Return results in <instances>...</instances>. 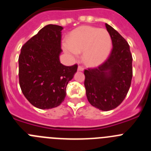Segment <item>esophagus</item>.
<instances>
[{
  "mask_svg": "<svg viewBox=\"0 0 151 151\" xmlns=\"http://www.w3.org/2000/svg\"><path fill=\"white\" fill-rule=\"evenodd\" d=\"M78 71H83L84 68L82 67V66H78Z\"/></svg>",
  "mask_w": 151,
  "mask_h": 151,
  "instance_id": "obj_1",
  "label": "esophagus"
}]
</instances>
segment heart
Instances as JSON below:
<instances>
[{
  "instance_id": "1",
  "label": "heart",
  "mask_w": 151,
  "mask_h": 151,
  "mask_svg": "<svg viewBox=\"0 0 151 151\" xmlns=\"http://www.w3.org/2000/svg\"><path fill=\"white\" fill-rule=\"evenodd\" d=\"M112 38L106 29L82 26L69 33L67 42L63 44L64 52L71 59L78 58L82 51L83 60L89 66L104 62L110 53Z\"/></svg>"
}]
</instances>
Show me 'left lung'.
Here are the masks:
<instances>
[{"instance_id": "obj_1", "label": "left lung", "mask_w": 151, "mask_h": 151, "mask_svg": "<svg viewBox=\"0 0 151 151\" xmlns=\"http://www.w3.org/2000/svg\"><path fill=\"white\" fill-rule=\"evenodd\" d=\"M113 49L101 66L85 69V87L88 101L94 107L108 111L115 109L125 99L132 78V56L129 44L108 24Z\"/></svg>"}]
</instances>
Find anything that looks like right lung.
<instances>
[{"instance_id": "right-lung-1", "label": "right lung", "mask_w": 151, "mask_h": 151, "mask_svg": "<svg viewBox=\"0 0 151 151\" xmlns=\"http://www.w3.org/2000/svg\"><path fill=\"white\" fill-rule=\"evenodd\" d=\"M62 26L49 24L42 28L21 49L19 79L22 94L30 104L41 110L60 105L66 86L78 66L63 65L60 61Z\"/></svg>"}]
</instances>
